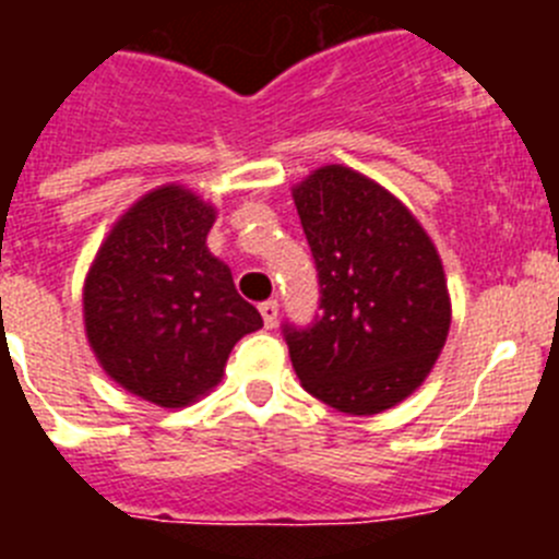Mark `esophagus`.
Wrapping results in <instances>:
<instances>
[{"instance_id":"esophagus-1","label":"esophagus","mask_w":559,"mask_h":559,"mask_svg":"<svg viewBox=\"0 0 559 559\" xmlns=\"http://www.w3.org/2000/svg\"><path fill=\"white\" fill-rule=\"evenodd\" d=\"M260 316H263L265 328H276V319H280V305H276V299H269V302L260 305Z\"/></svg>"}]
</instances>
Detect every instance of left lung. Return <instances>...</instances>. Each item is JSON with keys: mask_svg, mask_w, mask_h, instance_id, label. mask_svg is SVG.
Returning a JSON list of instances; mask_svg holds the SVG:
<instances>
[{"mask_svg": "<svg viewBox=\"0 0 559 559\" xmlns=\"http://www.w3.org/2000/svg\"><path fill=\"white\" fill-rule=\"evenodd\" d=\"M319 274V313L285 322L296 378L316 400L369 417L406 400L431 372L451 328L442 260L412 212L341 165L294 190Z\"/></svg>", "mask_w": 559, "mask_h": 559, "instance_id": "left-lung-1", "label": "left lung"}]
</instances>
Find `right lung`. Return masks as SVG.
Masks as SVG:
<instances>
[{
    "mask_svg": "<svg viewBox=\"0 0 559 559\" xmlns=\"http://www.w3.org/2000/svg\"><path fill=\"white\" fill-rule=\"evenodd\" d=\"M215 210L181 187L147 192L117 221L83 288L88 344L122 389L179 408L221 380L231 347L263 328L206 249Z\"/></svg>",
    "mask_w": 559,
    "mask_h": 559,
    "instance_id": "obj_1",
    "label": "right lung"
}]
</instances>
